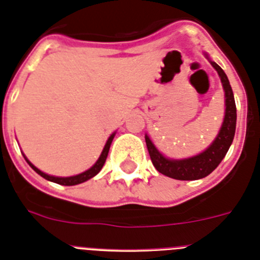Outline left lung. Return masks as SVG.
Returning <instances> with one entry per match:
<instances>
[{"instance_id": "1", "label": "left lung", "mask_w": 260, "mask_h": 260, "mask_svg": "<svg viewBox=\"0 0 260 260\" xmlns=\"http://www.w3.org/2000/svg\"><path fill=\"white\" fill-rule=\"evenodd\" d=\"M210 62L221 79L225 92V116L219 134L207 150H204L202 153L192 157L181 158V160L168 158L158 152L157 148L151 142L150 137L146 134L147 150L150 153L153 167L157 169V172L174 180L192 181L207 177L221 162L233 142L234 133H236V121H237V109H236L233 91L224 70L216 62Z\"/></svg>"}]
</instances>
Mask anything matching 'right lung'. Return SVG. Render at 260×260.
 Listing matches in <instances>:
<instances>
[{
	"label": "right lung",
	"instance_id": "right-lung-1",
	"mask_svg": "<svg viewBox=\"0 0 260 260\" xmlns=\"http://www.w3.org/2000/svg\"><path fill=\"white\" fill-rule=\"evenodd\" d=\"M114 135H116V133H113V134L110 135L109 138H108L107 143H105L104 146V150H103L102 155H100V157L98 158V161L95 162V164L92 165V167L89 168L88 171L83 172V173L80 174H77V176H71V177H54V176H49V174L44 173V172H41L40 169H38V168L35 167V165L32 164L29 160H27V157L24 156V158L27 160V162L29 164V167L34 169V171L36 172L38 174H40L43 178H45V180L48 181H52V182H56L58 183V185H63V186H74V185H78V183H82V182H86L87 180H89V178H92V177H95L96 174L99 173V172L102 171L103 165L105 164V160H107V156H108V152H109V148H110V144H112V141H113Z\"/></svg>",
	"mask_w": 260,
	"mask_h": 260
}]
</instances>
